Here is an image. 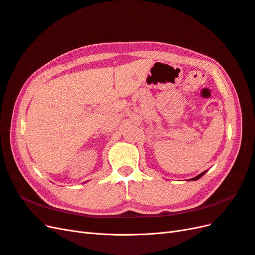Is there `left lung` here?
Listing matches in <instances>:
<instances>
[{
	"label": "left lung",
	"instance_id": "obj_1",
	"mask_svg": "<svg viewBox=\"0 0 255 255\" xmlns=\"http://www.w3.org/2000/svg\"><path fill=\"white\" fill-rule=\"evenodd\" d=\"M204 174H205V172H203V173L199 174V175H198V176H195V177H193V178H191V179H192V180H196V179H199L200 177H202L203 175H204Z\"/></svg>",
	"mask_w": 255,
	"mask_h": 255
}]
</instances>
